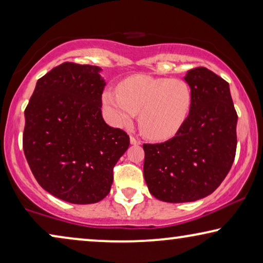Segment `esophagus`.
Segmentation results:
<instances>
[{"label":"esophagus","mask_w":263,"mask_h":263,"mask_svg":"<svg viewBox=\"0 0 263 263\" xmlns=\"http://www.w3.org/2000/svg\"><path fill=\"white\" fill-rule=\"evenodd\" d=\"M130 143H132V145H140V143H141V141H140L139 139L134 138V136H133V135H130Z\"/></svg>","instance_id":"1"}]
</instances>
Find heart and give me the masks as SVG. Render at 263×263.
<instances>
[{
  "mask_svg": "<svg viewBox=\"0 0 263 263\" xmlns=\"http://www.w3.org/2000/svg\"><path fill=\"white\" fill-rule=\"evenodd\" d=\"M102 102L107 121L114 127H129L139 112V127L151 140L164 141L177 134L192 109V89L181 79L133 75L107 88Z\"/></svg>",
  "mask_w": 263,
  "mask_h": 263,
  "instance_id": "1",
  "label": "heart"
}]
</instances>
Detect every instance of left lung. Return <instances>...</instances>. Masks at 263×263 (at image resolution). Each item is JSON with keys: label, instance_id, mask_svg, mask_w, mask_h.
Wrapping results in <instances>:
<instances>
[{"label": "left lung", "instance_id": "obj_1", "mask_svg": "<svg viewBox=\"0 0 263 263\" xmlns=\"http://www.w3.org/2000/svg\"><path fill=\"white\" fill-rule=\"evenodd\" d=\"M193 95L184 125L161 143H145L143 176L149 193L164 202L203 199L231 168L237 147V112L224 79L204 67L188 70Z\"/></svg>", "mask_w": 263, "mask_h": 263}]
</instances>
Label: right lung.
Masks as SVG:
<instances>
[{
	"label": "right lung",
	"instance_id": "right-lung-1",
	"mask_svg": "<svg viewBox=\"0 0 263 263\" xmlns=\"http://www.w3.org/2000/svg\"><path fill=\"white\" fill-rule=\"evenodd\" d=\"M100 68L64 62L39 79L25 110L24 153L43 189L77 204L110 192L129 136L102 116Z\"/></svg>",
	"mask_w": 263,
	"mask_h": 263
}]
</instances>
